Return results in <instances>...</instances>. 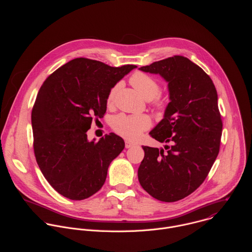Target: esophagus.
Wrapping results in <instances>:
<instances>
[{
    "mask_svg": "<svg viewBox=\"0 0 252 252\" xmlns=\"http://www.w3.org/2000/svg\"><path fill=\"white\" fill-rule=\"evenodd\" d=\"M125 146H126V149H129V148H131V147L134 146V143H132L131 141L126 140V141H125Z\"/></svg>",
    "mask_w": 252,
    "mask_h": 252,
    "instance_id": "obj_1",
    "label": "esophagus"
}]
</instances>
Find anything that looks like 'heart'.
<instances>
[{"instance_id":"1","label":"heart","mask_w":252,"mask_h":252,"mask_svg":"<svg viewBox=\"0 0 252 252\" xmlns=\"http://www.w3.org/2000/svg\"><path fill=\"white\" fill-rule=\"evenodd\" d=\"M129 83L143 98L152 101V105L155 110L159 112L166 110L168 104L167 99L159 94L160 84L156 78L146 73L137 71L130 77ZM120 88L121 83H118L110 90L106 96L107 105L114 104ZM152 125V119L148 115L120 114L114 117L112 121V127L114 131L128 140H136L139 138L142 132L148 130Z\"/></svg>"}]
</instances>
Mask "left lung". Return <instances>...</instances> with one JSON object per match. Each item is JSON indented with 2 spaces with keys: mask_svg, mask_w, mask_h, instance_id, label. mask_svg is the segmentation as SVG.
I'll use <instances>...</instances> for the list:
<instances>
[{
  "mask_svg": "<svg viewBox=\"0 0 252 252\" xmlns=\"http://www.w3.org/2000/svg\"><path fill=\"white\" fill-rule=\"evenodd\" d=\"M140 69L168 82L170 101L164 118L150 132L166 146L164 150L142 146L138 181L160 201L181 200L200 187L220 153L222 121L217 89L200 66L183 56Z\"/></svg>",
  "mask_w": 252,
  "mask_h": 252,
  "instance_id": "left-lung-1",
  "label": "left lung"
}]
</instances>
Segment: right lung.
Returning a JSON list of instances; mask_svg holds the SVG:
<instances>
[{
    "label": "right lung",
    "instance_id": "right-lung-1",
    "mask_svg": "<svg viewBox=\"0 0 252 252\" xmlns=\"http://www.w3.org/2000/svg\"><path fill=\"white\" fill-rule=\"evenodd\" d=\"M134 67L78 58L42 85L32 110L33 153L45 178L63 196L82 200L98 191L110 163L125 149L115 133L89 141L87 131L94 120L103 118L110 90Z\"/></svg>",
    "mask_w": 252,
    "mask_h": 252
}]
</instances>
